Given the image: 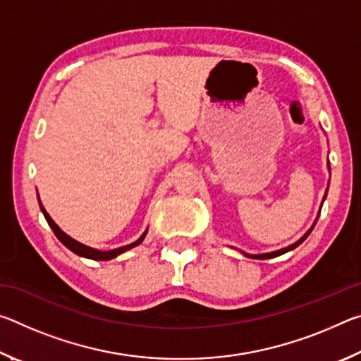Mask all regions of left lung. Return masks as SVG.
I'll use <instances>...</instances> for the list:
<instances>
[{
	"mask_svg": "<svg viewBox=\"0 0 361 361\" xmlns=\"http://www.w3.org/2000/svg\"><path fill=\"white\" fill-rule=\"evenodd\" d=\"M328 169H329V166H328ZM325 197H326V194H325ZM315 223H317V221H315ZM315 223H314V226H315ZM314 226H312V228H310L307 232H305V234L301 237V239H299L298 242L293 243V245H290V247L282 248V250H277V252H272V253H264V255H248V253H243V255L248 256V258H255V259H267V258H276V256L283 255V253H286V252H290V250H295L298 245H301V243H302L305 239H307V235L310 234V232H312Z\"/></svg>",
	"mask_w": 361,
	"mask_h": 361,
	"instance_id": "left-lung-1",
	"label": "left lung"
}]
</instances>
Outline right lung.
Returning <instances> with one entry per match:
<instances>
[{"label":"right lung","mask_w":361,"mask_h":361,"mask_svg":"<svg viewBox=\"0 0 361 361\" xmlns=\"http://www.w3.org/2000/svg\"><path fill=\"white\" fill-rule=\"evenodd\" d=\"M38 200H39V199H38ZM39 209H41V212H42V215H44L47 224L51 226V229L54 231V234H56L57 239H59L60 242H62L66 248L71 250V252L76 253L78 256H84V258L95 259V261H108V259H113V258H116V256H118V255L127 252V250H130V248H133V247L140 245V243H142L143 239L146 237V232H148V231H145L143 234H142V237H140V239H138L137 242L130 243V245H126V247H121V248H114V250H108V252H102V250L90 248V247H87V245H84V243H79L78 240L71 239L70 235H66L65 232H63L62 229H60L56 223H54V219H52L51 216H49V213L46 212L44 207H42L41 200H39Z\"/></svg>","instance_id":"add662e5"}]
</instances>
